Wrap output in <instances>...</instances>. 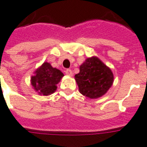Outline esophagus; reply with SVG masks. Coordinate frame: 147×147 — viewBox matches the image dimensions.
Listing matches in <instances>:
<instances>
[{
	"instance_id": "esophagus-1",
	"label": "esophagus",
	"mask_w": 147,
	"mask_h": 147,
	"mask_svg": "<svg viewBox=\"0 0 147 147\" xmlns=\"http://www.w3.org/2000/svg\"><path fill=\"white\" fill-rule=\"evenodd\" d=\"M65 74H66L67 76H72V71H71V69H66L65 70Z\"/></svg>"
}]
</instances>
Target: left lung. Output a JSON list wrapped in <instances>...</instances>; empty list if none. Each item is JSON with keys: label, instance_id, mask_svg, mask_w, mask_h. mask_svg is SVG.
<instances>
[{"label": "left lung", "instance_id": "8db88e82", "mask_svg": "<svg viewBox=\"0 0 147 147\" xmlns=\"http://www.w3.org/2000/svg\"><path fill=\"white\" fill-rule=\"evenodd\" d=\"M79 69L75 79L83 95L92 99L100 98L111 87L114 75L109 67L96 56L86 59Z\"/></svg>", "mask_w": 147, "mask_h": 147}]
</instances>
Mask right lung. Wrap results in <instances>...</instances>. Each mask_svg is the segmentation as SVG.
<instances>
[{"label": "right lung", "instance_id": "1", "mask_svg": "<svg viewBox=\"0 0 147 147\" xmlns=\"http://www.w3.org/2000/svg\"><path fill=\"white\" fill-rule=\"evenodd\" d=\"M31 77V85L36 92L41 95H49L57 89L58 83L64 76L62 71L53 68L49 62H45Z\"/></svg>", "mask_w": 147, "mask_h": 147}]
</instances>
